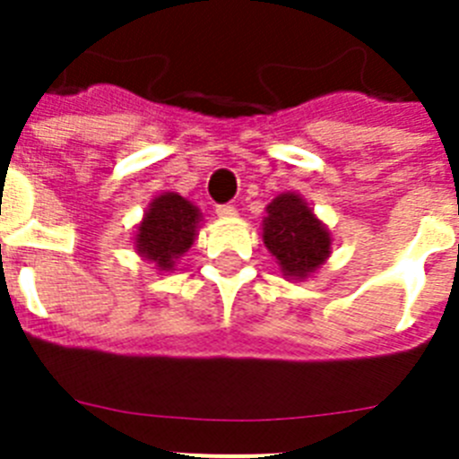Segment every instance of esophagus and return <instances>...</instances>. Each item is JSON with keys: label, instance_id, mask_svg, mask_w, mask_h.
<instances>
[{"label": "esophagus", "instance_id": "obj_1", "mask_svg": "<svg viewBox=\"0 0 459 459\" xmlns=\"http://www.w3.org/2000/svg\"><path fill=\"white\" fill-rule=\"evenodd\" d=\"M215 213H218V218H234L237 208L232 204H221V206H215Z\"/></svg>", "mask_w": 459, "mask_h": 459}]
</instances>
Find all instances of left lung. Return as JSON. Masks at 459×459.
<instances>
[{
    "instance_id": "1",
    "label": "left lung",
    "mask_w": 459,
    "mask_h": 459,
    "mask_svg": "<svg viewBox=\"0 0 459 459\" xmlns=\"http://www.w3.org/2000/svg\"><path fill=\"white\" fill-rule=\"evenodd\" d=\"M263 241L286 279H307L331 255V232L295 192L279 195L267 206Z\"/></svg>"
}]
</instances>
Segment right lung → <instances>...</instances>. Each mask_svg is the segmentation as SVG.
Instances as JSON below:
<instances>
[{
	"label": "right lung",
	"mask_w": 459,
	"mask_h": 459,
	"mask_svg": "<svg viewBox=\"0 0 459 459\" xmlns=\"http://www.w3.org/2000/svg\"><path fill=\"white\" fill-rule=\"evenodd\" d=\"M202 213L192 202L176 192L154 196L135 232V251L157 264V270H173L180 255L195 244Z\"/></svg>",
	"instance_id": "obj_1"
}]
</instances>
